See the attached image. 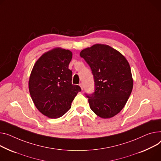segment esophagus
Segmentation results:
<instances>
[{
  "mask_svg": "<svg viewBox=\"0 0 161 161\" xmlns=\"http://www.w3.org/2000/svg\"><path fill=\"white\" fill-rule=\"evenodd\" d=\"M80 87H81V90H83V85L82 83H80Z\"/></svg>",
  "mask_w": 161,
  "mask_h": 161,
  "instance_id": "obj_1",
  "label": "esophagus"
}]
</instances>
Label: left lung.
<instances>
[{"instance_id":"obj_1","label":"left lung","mask_w":161,"mask_h":161,"mask_svg":"<svg viewBox=\"0 0 161 161\" xmlns=\"http://www.w3.org/2000/svg\"><path fill=\"white\" fill-rule=\"evenodd\" d=\"M90 66L95 92L87 96L91 110L102 119H110L124 108L133 87L130 65L122 53L104 44H95L80 53Z\"/></svg>"}]
</instances>
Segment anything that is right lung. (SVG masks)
Returning <instances> with one entry per match:
<instances>
[{"label":"right lung","mask_w":161,"mask_h":161,"mask_svg":"<svg viewBox=\"0 0 161 161\" xmlns=\"http://www.w3.org/2000/svg\"><path fill=\"white\" fill-rule=\"evenodd\" d=\"M72 58L69 50L61 47L45 52L35 63L28 81V89L36 108L50 119H58L71 108L81 88L72 84L69 65Z\"/></svg>","instance_id":"add662e5"}]
</instances>
